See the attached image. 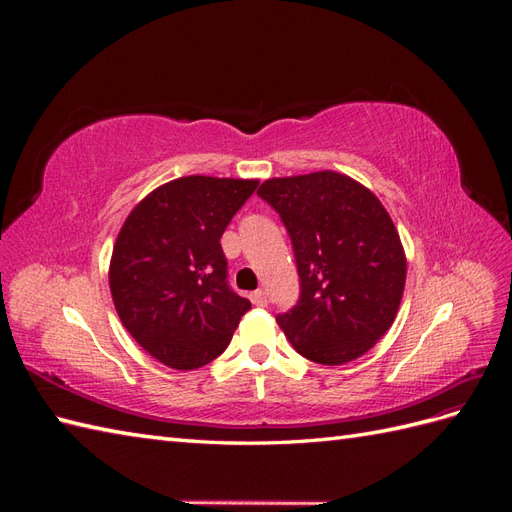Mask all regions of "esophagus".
<instances>
[{"mask_svg":"<svg viewBox=\"0 0 512 512\" xmlns=\"http://www.w3.org/2000/svg\"><path fill=\"white\" fill-rule=\"evenodd\" d=\"M250 301L258 307H265L267 305V292L265 290H256L250 294Z\"/></svg>","mask_w":512,"mask_h":512,"instance_id":"obj_1","label":"esophagus"}]
</instances>
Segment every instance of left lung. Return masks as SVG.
Masks as SVG:
<instances>
[{"label": "left lung", "instance_id": "8db88e82", "mask_svg": "<svg viewBox=\"0 0 512 512\" xmlns=\"http://www.w3.org/2000/svg\"><path fill=\"white\" fill-rule=\"evenodd\" d=\"M258 196L292 239L301 297L277 316L305 359L344 365L391 329L406 286V252L389 211L363 183L335 170L267 179Z\"/></svg>", "mask_w": 512, "mask_h": 512}]
</instances>
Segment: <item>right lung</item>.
Masks as SVG:
<instances>
[{
  "mask_svg": "<svg viewBox=\"0 0 512 512\" xmlns=\"http://www.w3.org/2000/svg\"><path fill=\"white\" fill-rule=\"evenodd\" d=\"M256 179L190 175L149 192L123 222L108 267L119 320L173 369L220 356L252 303L226 282L222 235Z\"/></svg>",
  "mask_w": 512,
  "mask_h": 512,
  "instance_id": "add662e5",
  "label": "right lung"
}]
</instances>
